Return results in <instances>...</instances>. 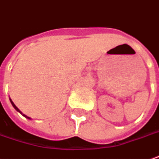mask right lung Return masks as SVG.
<instances>
[{
    "label": "right lung",
    "mask_w": 159,
    "mask_h": 159,
    "mask_svg": "<svg viewBox=\"0 0 159 159\" xmlns=\"http://www.w3.org/2000/svg\"><path fill=\"white\" fill-rule=\"evenodd\" d=\"M10 102H11V104H12V105H13V107H15V108H16V111L19 112V113H21V114H22V112L20 111V110H19V109H18V108H17V107H16V105L14 104V102H13L12 101H11V99H10ZM22 116H24V117H26V118H28V119H30V117H28L27 116H25V115H22Z\"/></svg>",
    "instance_id": "1"
}]
</instances>
